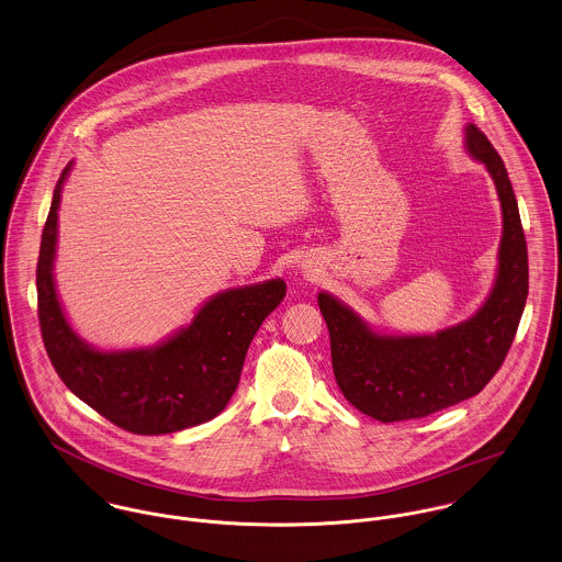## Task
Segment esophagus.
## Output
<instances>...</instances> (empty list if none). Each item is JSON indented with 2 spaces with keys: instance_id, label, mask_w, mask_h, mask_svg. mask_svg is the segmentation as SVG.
<instances>
[{
  "instance_id": "obj_1",
  "label": "esophagus",
  "mask_w": 562,
  "mask_h": 562,
  "mask_svg": "<svg viewBox=\"0 0 562 562\" xmlns=\"http://www.w3.org/2000/svg\"><path fill=\"white\" fill-rule=\"evenodd\" d=\"M306 273H308V276H311V273H313V271H311V269H308V267H306Z\"/></svg>"
}]
</instances>
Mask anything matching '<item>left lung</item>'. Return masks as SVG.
I'll return each instance as SVG.
<instances>
[{
    "instance_id": "8db88e82",
    "label": "left lung",
    "mask_w": 562,
    "mask_h": 562,
    "mask_svg": "<svg viewBox=\"0 0 562 562\" xmlns=\"http://www.w3.org/2000/svg\"><path fill=\"white\" fill-rule=\"evenodd\" d=\"M467 149L493 176L504 215L497 280L469 322L435 337H382L319 293L338 389L353 408L382 424L428 417L477 395L502 367L519 328L528 297V247L515 191L504 160L473 123L467 125Z\"/></svg>"
}]
</instances>
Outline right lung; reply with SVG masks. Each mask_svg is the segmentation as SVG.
Returning a JSON list of instances; mask_svg holds the SVG:
<instances>
[{"label": "right lung", "instance_id": "right-lung-1", "mask_svg": "<svg viewBox=\"0 0 562 562\" xmlns=\"http://www.w3.org/2000/svg\"><path fill=\"white\" fill-rule=\"evenodd\" d=\"M63 171L41 236L36 265L38 324L47 356L85 404L132 435H169L217 417L234 395L247 347L286 284L269 280L211 300L189 328L154 349L98 351L69 328L54 289L56 222Z\"/></svg>", "mask_w": 562, "mask_h": 562}]
</instances>
